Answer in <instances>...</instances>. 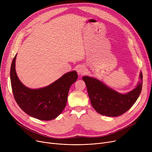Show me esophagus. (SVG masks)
I'll use <instances>...</instances> for the list:
<instances>
[{
  "mask_svg": "<svg viewBox=\"0 0 152 152\" xmlns=\"http://www.w3.org/2000/svg\"><path fill=\"white\" fill-rule=\"evenodd\" d=\"M77 73L79 75H83L86 73V69L84 66H79L77 69Z\"/></svg>",
  "mask_w": 152,
  "mask_h": 152,
  "instance_id": "obj_1",
  "label": "esophagus"
}]
</instances>
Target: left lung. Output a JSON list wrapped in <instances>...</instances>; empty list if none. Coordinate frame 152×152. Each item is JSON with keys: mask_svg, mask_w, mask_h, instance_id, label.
<instances>
[{"mask_svg": "<svg viewBox=\"0 0 152 152\" xmlns=\"http://www.w3.org/2000/svg\"><path fill=\"white\" fill-rule=\"evenodd\" d=\"M142 81L132 91L126 94H119L93 77L84 76L91 105L99 113L107 116H118L128 111L136 102L142 88Z\"/></svg>", "mask_w": 152, "mask_h": 152, "instance_id": "8db88e82", "label": "left lung"}]
</instances>
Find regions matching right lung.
Segmentation results:
<instances>
[{
	"mask_svg": "<svg viewBox=\"0 0 152 152\" xmlns=\"http://www.w3.org/2000/svg\"><path fill=\"white\" fill-rule=\"evenodd\" d=\"M16 55L10 68L12 92L16 102L28 115L40 120L57 118L65 108L71 86L77 79L76 71L69 72L49 86L31 89L18 79L15 71Z\"/></svg>",
	"mask_w": 152,
	"mask_h": 152,
	"instance_id": "right-lung-1",
	"label": "right lung"
}]
</instances>
